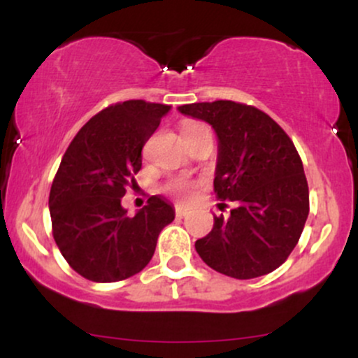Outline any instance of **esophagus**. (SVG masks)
Returning a JSON list of instances; mask_svg holds the SVG:
<instances>
[{
  "mask_svg": "<svg viewBox=\"0 0 358 358\" xmlns=\"http://www.w3.org/2000/svg\"><path fill=\"white\" fill-rule=\"evenodd\" d=\"M175 215L180 217V219H183V217L188 215V210H187V208L180 207V205H176V207H175Z\"/></svg>",
  "mask_w": 358,
  "mask_h": 358,
  "instance_id": "34e87169",
  "label": "esophagus"
}]
</instances>
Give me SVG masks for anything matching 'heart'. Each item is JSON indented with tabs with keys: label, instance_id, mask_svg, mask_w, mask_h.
I'll use <instances>...</instances> for the list:
<instances>
[{
	"label": "heart",
	"instance_id": "heart-1",
	"mask_svg": "<svg viewBox=\"0 0 358 358\" xmlns=\"http://www.w3.org/2000/svg\"><path fill=\"white\" fill-rule=\"evenodd\" d=\"M202 126H205L202 122H187V124H183L182 127V133H187V131L196 129V127H202ZM168 192H170L173 196H176L178 200H182V202H187V200H190L192 196L195 195L196 182H193V180H188V178H176L173 182L168 183Z\"/></svg>",
	"mask_w": 358,
	"mask_h": 358
}]
</instances>
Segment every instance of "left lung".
<instances>
[{
	"instance_id": "1",
	"label": "left lung",
	"mask_w": 358,
	"mask_h": 358,
	"mask_svg": "<svg viewBox=\"0 0 358 358\" xmlns=\"http://www.w3.org/2000/svg\"><path fill=\"white\" fill-rule=\"evenodd\" d=\"M178 110L215 129L213 192L236 205L227 219L213 217L212 231L195 242L196 252L217 273L236 279L273 273L296 248L310 212L305 170L293 141L254 106L215 101Z\"/></svg>"
}]
</instances>
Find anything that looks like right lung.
Returning <instances> with one entry per match:
<instances>
[{"mask_svg": "<svg viewBox=\"0 0 358 358\" xmlns=\"http://www.w3.org/2000/svg\"><path fill=\"white\" fill-rule=\"evenodd\" d=\"M170 106L141 99L110 104L80 127L53 178L52 234L69 266L89 281L116 282L148 266L175 210L153 195L136 215L121 205L141 151Z\"/></svg>", "mask_w": 358, "mask_h": 358, "instance_id": "add662e5", "label": "right lung"}]
</instances>
